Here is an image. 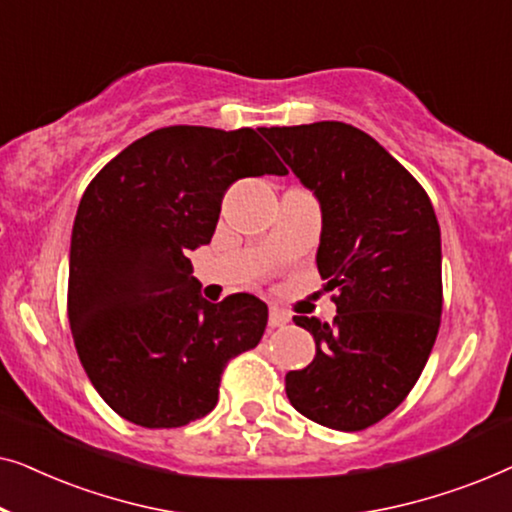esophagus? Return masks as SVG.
Segmentation results:
<instances>
[{
    "label": "esophagus",
    "instance_id": "esophagus-1",
    "mask_svg": "<svg viewBox=\"0 0 512 512\" xmlns=\"http://www.w3.org/2000/svg\"><path fill=\"white\" fill-rule=\"evenodd\" d=\"M289 319H291L289 312L279 310V307H270V319H268L270 328H282V326L289 324Z\"/></svg>",
    "mask_w": 512,
    "mask_h": 512
}]
</instances>
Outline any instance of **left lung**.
Here are the masks:
<instances>
[{
    "instance_id": "left-lung-1",
    "label": "left lung",
    "mask_w": 512,
    "mask_h": 512,
    "mask_svg": "<svg viewBox=\"0 0 512 512\" xmlns=\"http://www.w3.org/2000/svg\"><path fill=\"white\" fill-rule=\"evenodd\" d=\"M321 205L319 275L338 305L331 324L293 317L317 342L286 373L300 415L363 431L394 412L422 375L443 312L440 228L419 181L366 132L340 121L263 128Z\"/></svg>"
}]
</instances>
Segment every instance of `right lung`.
Masks as SVG:
<instances>
[{"label": "right lung", "mask_w": 512, "mask_h": 512, "mask_svg": "<svg viewBox=\"0 0 512 512\" xmlns=\"http://www.w3.org/2000/svg\"><path fill=\"white\" fill-rule=\"evenodd\" d=\"M263 174L286 167L256 130L170 125L123 149L83 193L69 326L88 380L128 422L177 429L209 415L226 363L261 342L268 305L249 293L209 303L186 254L212 240L230 184Z\"/></svg>", "instance_id": "add662e5"}]
</instances>
